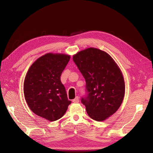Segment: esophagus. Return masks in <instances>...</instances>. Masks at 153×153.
I'll return each mask as SVG.
<instances>
[{
	"instance_id": "esophagus-1",
	"label": "esophagus",
	"mask_w": 153,
	"mask_h": 153,
	"mask_svg": "<svg viewBox=\"0 0 153 153\" xmlns=\"http://www.w3.org/2000/svg\"><path fill=\"white\" fill-rule=\"evenodd\" d=\"M73 103H78V102H79V98H78V96H76L75 99L73 100Z\"/></svg>"
}]
</instances>
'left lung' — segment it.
Instances as JSON below:
<instances>
[{"mask_svg":"<svg viewBox=\"0 0 153 153\" xmlns=\"http://www.w3.org/2000/svg\"><path fill=\"white\" fill-rule=\"evenodd\" d=\"M73 59L86 82L87 95L82 103L91 119L103 121L116 112L123 101L122 72L109 54L98 48L80 51Z\"/></svg>","mask_w":153,"mask_h":153,"instance_id":"left-lung-1","label":"left lung"}]
</instances>
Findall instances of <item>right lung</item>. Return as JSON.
<instances>
[{"mask_svg": "<svg viewBox=\"0 0 153 153\" xmlns=\"http://www.w3.org/2000/svg\"><path fill=\"white\" fill-rule=\"evenodd\" d=\"M70 56L48 53L32 64L25 78L26 102L35 114L50 121L61 118L71 101L68 100L61 75Z\"/></svg>", "mask_w": 153, "mask_h": 153, "instance_id": "obj_1", "label": "right lung"}]
</instances>
